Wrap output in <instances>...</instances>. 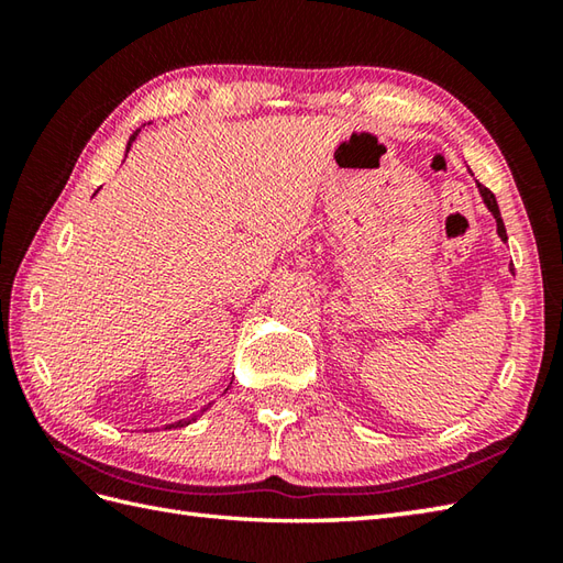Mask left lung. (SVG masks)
Returning <instances> with one entry per match:
<instances>
[{
	"label": "left lung",
	"instance_id": "left-lung-1",
	"mask_svg": "<svg viewBox=\"0 0 563 563\" xmlns=\"http://www.w3.org/2000/svg\"><path fill=\"white\" fill-rule=\"evenodd\" d=\"M479 194H482V198H484V202H486V208L494 212V218H496V227H498V236L504 239H508V234H506V224H504V220H500V210H498V202H496V196L492 194V190H488L486 186H482L479 184ZM510 271H512V266H510Z\"/></svg>",
	"mask_w": 563,
	"mask_h": 563
}]
</instances>
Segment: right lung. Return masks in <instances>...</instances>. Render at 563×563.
<instances>
[{
  "instance_id": "right-lung-1",
  "label": "right lung",
  "mask_w": 563,
  "mask_h": 563,
  "mask_svg": "<svg viewBox=\"0 0 563 563\" xmlns=\"http://www.w3.org/2000/svg\"><path fill=\"white\" fill-rule=\"evenodd\" d=\"M137 133H140V130H135V133L130 135V140H128V147H125V157H128V150H130V145H133V142H135ZM202 411H206V409H202ZM202 411H200V413H202ZM190 421H194V418H184V421H176V423H172L169 428H184V426H188Z\"/></svg>"
}]
</instances>
